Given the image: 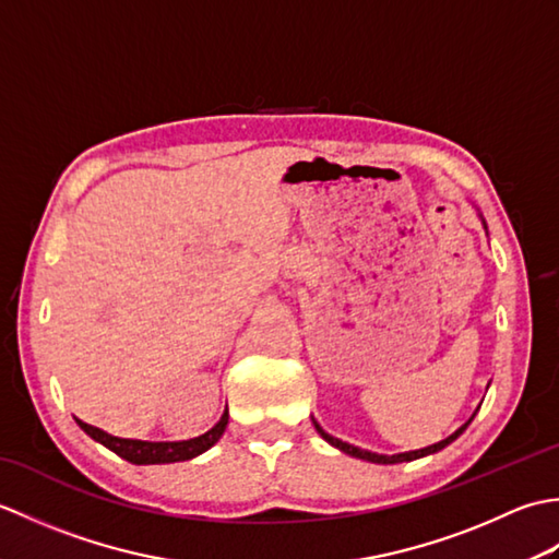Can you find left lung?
Listing matches in <instances>:
<instances>
[{"label":"left lung","mask_w":559,"mask_h":559,"mask_svg":"<svg viewBox=\"0 0 559 559\" xmlns=\"http://www.w3.org/2000/svg\"><path fill=\"white\" fill-rule=\"evenodd\" d=\"M483 218V216H480ZM483 228L488 230V225H485V221H483ZM476 418V413L471 415L468 418V423ZM312 423H314V427H317V432L322 435L326 442L331 444V447H336L338 451H343V454H348V456H355V459H362V461H370V463H403V461H415V459H423V456H430V454H437V451H442L447 444H451L454 442V439L459 437V435H463V430H466L468 427V423H463L456 432H451L447 439H442V442H437V444H430V447H425V449H415V451H403V454H377V451H367V449H360V447H355V444H348V442H343V439H338V437H331L329 432H324L322 430V425H319L314 418H312Z\"/></svg>","instance_id":"left-lung-1"}]
</instances>
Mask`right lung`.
I'll list each match as a JSON object with an SVG mask.
<instances>
[{
    "mask_svg": "<svg viewBox=\"0 0 559 559\" xmlns=\"http://www.w3.org/2000/svg\"><path fill=\"white\" fill-rule=\"evenodd\" d=\"M83 432L91 439H96L98 444L108 447L115 451L117 456H122L129 463H136V466H153V463H175V461H189L199 454H204L213 444L223 437L225 427H228V408L223 411L221 420L211 427L209 432L182 439V442H148V439H127V437H115L108 435L100 427L86 425L83 420H76Z\"/></svg>",
    "mask_w": 559,
    "mask_h": 559,
    "instance_id": "obj_1",
    "label": "right lung"
}]
</instances>
